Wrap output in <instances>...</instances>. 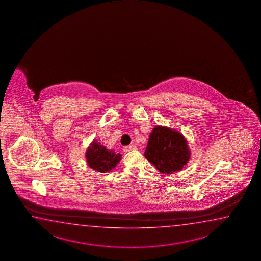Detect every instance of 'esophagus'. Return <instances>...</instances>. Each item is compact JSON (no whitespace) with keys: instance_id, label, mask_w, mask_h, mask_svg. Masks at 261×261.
<instances>
[{"instance_id":"obj_1","label":"esophagus","mask_w":261,"mask_h":261,"mask_svg":"<svg viewBox=\"0 0 261 261\" xmlns=\"http://www.w3.org/2000/svg\"><path fill=\"white\" fill-rule=\"evenodd\" d=\"M135 150H137V146L134 145H130L128 146H124V152H131V151H135Z\"/></svg>"}]
</instances>
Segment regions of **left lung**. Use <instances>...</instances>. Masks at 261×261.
<instances>
[{"label":"left lung","instance_id":"8db88e82","mask_svg":"<svg viewBox=\"0 0 261 261\" xmlns=\"http://www.w3.org/2000/svg\"><path fill=\"white\" fill-rule=\"evenodd\" d=\"M145 157L160 173L172 174L184 168L191 152L182 134L157 125L149 136Z\"/></svg>","mask_w":261,"mask_h":261}]
</instances>
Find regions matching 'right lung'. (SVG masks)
Returning <instances> with one entry per match:
<instances>
[{
	"mask_svg": "<svg viewBox=\"0 0 261 261\" xmlns=\"http://www.w3.org/2000/svg\"><path fill=\"white\" fill-rule=\"evenodd\" d=\"M121 157L120 153L106 148L104 145H101L100 143L96 140H93L86 152L88 166L102 173L111 172L120 162Z\"/></svg>",
	"mask_w": 261,
	"mask_h": 261,
	"instance_id": "right-lung-1",
	"label": "right lung"
}]
</instances>
